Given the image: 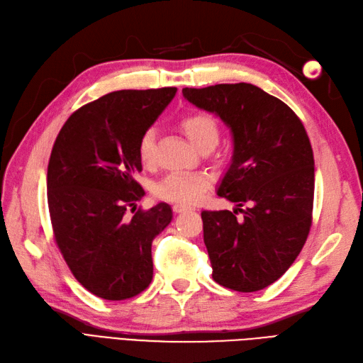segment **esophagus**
I'll list each match as a JSON object with an SVG mask.
<instances>
[{"instance_id":"esophagus-1","label":"esophagus","mask_w":363,"mask_h":363,"mask_svg":"<svg viewBox=\"0 0 363 363\" xmlns=\"http://www.w3.org/2000/svg\"><path fill=\"white\" fill-rule=\"evenodd\" d=\"M173 211L179 214V213H185V211H193V208H191V206H189V205L177 203V205H173Z\"/></svg>"}]
</instances>
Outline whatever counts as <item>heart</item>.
Returning a JSON list of instances; mask_svg holds the SVG:
<instances>
[{
	"label": "heart",
	"mask_w": 363,
	"mask_h": 363,
	"mask_svg": "<svg viewBox=\"0 0 363 363\" xmlns=\"http://www.w3.org/2000/svg\"><path fill=\"white\" fill-rule=\"evenodd\" d=\"M179 126L190 142L201 152L213 150L220 140L218 125L211 114H186L179 121ZM155 142L157 133L152 128L145 131L138 140L137 154L145 166L152 164V161H154ZM209 184H211V179L205 173L172 172L155 184L154 193L157 197L169 202L193 205L203 197L205 191L209 189Z\"/></svg>",
	"instance_id": "1"
}]
</instances>
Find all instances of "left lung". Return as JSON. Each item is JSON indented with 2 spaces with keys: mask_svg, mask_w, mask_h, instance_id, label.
Instances as JSON below:
<instances>
[{
  "mask_svg": "<svg viewBox=\"0 0 363 363\" xmlns=\"http://www.w3.org/2000/svg\"><path fill=\"white\" fill-rule=\"evenodd\" d=\"M182 93L197 108L217 114L233 138L217 194L237 208L202 211L213 279L240 292L264 289L296 261L311 230L315 173L305 126L285 102L253 84Z\"/></svg>",
  "mask_w": 363,
  "mask_h": 363,
  "instance_id": "1",
  "label": "left lung"
}]
</instances>
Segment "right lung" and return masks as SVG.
I'll return each mask as SVG.
<instances>
[{"mask_svg":"<svg viewBox=\"0 0 363 363\" xmlns=\"http://www.w3.org/2000/svg\"><path fill=\"white\" fill-rule=\"evenodd\" d=\"M177 90L111 91L72 113L55 138L46 177L54 240L96 297L131 298L154 276L152 241L172 221V208L134 209L145 196L134 179L142 172L137 147Z\"/></svg>","mask_w":363,"mask_h":363,"instance_id":"right-lung-1","label":"right lung"}]
</instances>
